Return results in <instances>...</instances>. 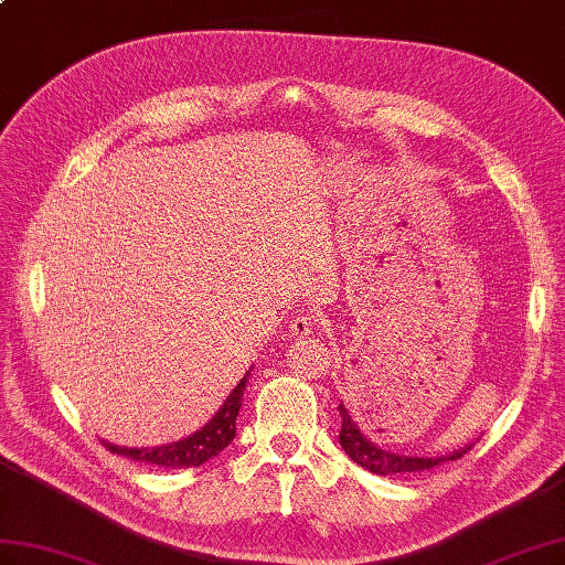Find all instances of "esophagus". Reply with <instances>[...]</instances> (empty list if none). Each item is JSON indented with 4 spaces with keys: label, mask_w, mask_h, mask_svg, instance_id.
I'll return each instance as SVG.
<instances>
[{
    "label": "esophagus",
    "mask_w": 565,
    "mask_h": 565,
    "mask_svg": "<svg viewBox=\"0 0 565 565\" xmlns=\"http://www.w3.org/2000/svg\"><path fill=\"white\" fill-rule=\"evenodd\" d=\"M316 330V319L311 313H297L292 323H290V333L295 338H305V335H311Z\"/></svg>",
    "instance_id": "34e87169"
}]
</instances>
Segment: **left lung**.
Instances as JSON below:
<instances>
[{
  "label": "left lung",
  "mask_w": 565,
  "mask_h": 565,
  "mask_svg": "<svg viewBox=\"0 0 565 565\" xmlns=\"http://www.w3.org/2000/svg\"><path fill=\"white\" fill-rule=\"evenodd\" d=\"M340 412V419H342V429H340V446L342 450L348 452V456L356 462L362 465L364 470L374 472V475H412V472H424V470H431V467H438L441 462L448 460H458L462 458L467 450H470L475 444H467L458 450L448 452V456H405V452H395V450H386L376 446L371 438L360 429V424H356L354 412L345 405H338Z\"/></svg>",
  "instance_id": "1"
}]
</instances>
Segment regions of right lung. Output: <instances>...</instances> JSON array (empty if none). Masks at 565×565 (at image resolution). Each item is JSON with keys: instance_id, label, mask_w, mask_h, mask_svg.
Masks as SVG:
<instances>
[{"instance_id": "add662e5", "label": "right lung", "mask_w": 565, "mask_h": 565, "mask_svg": "<svg viewBox=\"0 0 565 565\" xmlns=\"http://www.w3.org/2000/svg\"><path fill=\"white\" fill-rule=\"evenodd\" d=\"M252 369L246 371L242 376V381L237 383L232 393L225 397V403L220 405V409L215 415L205 422L199 431H194L191 436L182 438V441H174V444H164V446H153V448H129V446H117V444H109L103 441V446L107 450L117 452V456L124 458H131L136 462H146V465H158V467H199L205 460L215 458L220 450L227 448L232 438L237 434V415H239V407L244 401V391H246V381H249Z\"/></svg>"}]
</instances>
